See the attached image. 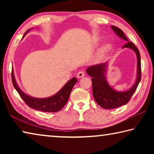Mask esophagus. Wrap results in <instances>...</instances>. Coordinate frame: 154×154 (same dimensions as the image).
I'll return each mask as SVG.
<instances>
[{
	"instance_id": "1",
	"label": "esophagus",
	"mask_w": 154,
	"mask_h": 154,
	"mask_svg": "<svg viewBox=\"0 0 154 154\" xmlns=\"http://www.w3.org/2000/svg\"><path fill=\"white\" fill-rule=\"evenodd\" d=\"M84 76H85V72H83V71H79L77 73V77L78 78H82L83 77H84Z\"/></svg>"
}]
</instances>
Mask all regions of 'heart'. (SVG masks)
<instances>
[{"label":"heart","mask_w":154,"mask_h":154,"mask_svg":"<svg viewBox=\"0 0 154 154\" xmlns=\"http://www.w3.org/2000/svg\"><path fill=\"white\" fill-rule=\"evenodd\" d=\"M109 48V47L108 46V45H106V46H105V49H107L108 48Z\"/></svg>","instance_id":"obj_1"}]
</instances>
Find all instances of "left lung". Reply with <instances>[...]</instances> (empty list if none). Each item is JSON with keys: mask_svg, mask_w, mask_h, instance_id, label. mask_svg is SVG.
<instances>
[{"mask_svg": "<svg viewBox=\"0 0 154 154\" xmlns=\"http://www.w3.org/2000/svg\"><path fill=\"white\" fill-rule=\"evenodd\" d=\"M111 28L119 37L126 40L127 43L122 48H128L134 51L137 57V77L136 82L130 89L124 92H117L108 84L105 78V72L107 63L92 65L86 69V72L92 78V93L95 101L101 107L106 109L118 108L129 102L137 90L141 79L140 56L139 49L132 42H130L126 35L119 28L111 26Z\"/></svg>", "mask_w": 154, "mask_h": 154, "instance_id": "1", "label": "left lung"}]
</instances>
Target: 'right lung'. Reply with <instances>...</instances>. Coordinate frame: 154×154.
Instances as JSON below:
<instances>
[{
  "label": "right lung",
  "instance_id": "add662e5",
  "mask_svg": "<svg viewBox=\"0 0 154 154\" xmlns=\"http://www.w3.org/2000/svg\"><path fill=\"white\" fill-rule=\"evenodd\" d=\"M28 32V30L26 32L23 37ZM11 79L13 85H14L15 89L17 90V92L21 96V98L23 99V100L24 101L25 103L28 106L38 111L51 112V113H54V112L60 111L64 107V106L66 105L68 100H69L70 94L71 92L72 88H73L75 83L77 82L76 78L73 77L71 80H69L65 84V85H64V87L58 93L56 94L55 95L45 98H32L30 96L26 94L25 93L23 92L20 89V88L17 85L16 82H15L13 69L11 71Z\"/></svg>",
  "mask_w": 154,
  "mask_h": 154
}]
</instances>
